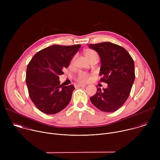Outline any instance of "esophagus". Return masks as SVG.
<instances>
[{"instance_id": "esophagus-1", "label": "esophagus", "mask_w": 160, "mask_h": 160, "mask_svg": "<svg viewBox=\"0 0 160 160\" xmlns=\"http://www.w3.org/2000/svg\"><path fill=\"white\" fill-rule=\"evenodd\" d=\"M86 85H84V84H76L75 85V87H85Z\"/></svg>"}]
</instances>
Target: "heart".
<instances>
[{"instance_id":"1","label":"heart","mask_w":160,"mask_h":160,"mask_svg":"<svg viewBox=\"0 0 160 160\" xmlns=\"http://www.w3.org/2000/svg\"><path fill=\"white\" fill-rule=\"evenodd\" d=\"M85 54L86 57L90 60V61L96 58H98V53L94 50H91V49L87 50L85 51ZM74 59L75 58L73 59L72 62L74 61ZM90 78H91V75L90 74L85 73V72H81L77 75V77H75V80L79 82L84 83V82L88 81L90 79Z\"/></svg>"}]
</instances>
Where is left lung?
Returning a JSON list of instances; mask_svg holds the SVG:
<instances>
[{
    "label": "left lung",
    "instance_id": "left-lung-1",
    "mask_svg": "<svg viewBox=\"0 0 160 160\" xmlns=\"http://www.w3.org/2000/svg\"><path fill=\"white\" fill-rule=\"evenodd\" d=\"M88 46L95 50L101 58L100 81L108 84L106 88L97 87V92L90 100L104 112H114L128 99L135 80L134 62L123 48L109 42Z\"/></svg>",
    "mask_w": 160,
    "mask_h": 160
}]
</instances>
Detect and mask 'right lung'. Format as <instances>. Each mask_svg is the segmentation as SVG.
<instances>
[{
    "label": "right lung",
    "mask_w": 160,
    "mask_h": 160,
    "mask_svg": "<svg viewBox=\"0 0 160 160\" xmlns=\"http://www.w3.org/2000/svg\"><path fill=\"white\" fill-rule=\"evenodd\" d=\"M81 45H52L34 55L28 64L26 83L32 102L42 112L53 115L69 104L75 87L60 85L59 75L68 68Z\"/></svg>",
    "instance_id": "add662e5"
}]
</instances>
